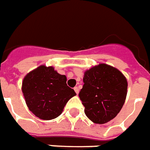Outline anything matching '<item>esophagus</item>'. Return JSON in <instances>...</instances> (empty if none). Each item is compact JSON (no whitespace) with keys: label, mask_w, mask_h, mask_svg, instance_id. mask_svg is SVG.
Instances as JSON below:
<instances>
[{"label":"esophagus","mask_w":150,"mask_h":150,"mask_svg":"<svg viewBox=\"0 0 150 150\" xmlns=\"http://www.w3.org/2000/svg\"><path fill=\"white\" fill-rule=\"evenodd\" d=\"M74 90H75V93H76V94L78 95V94H79V89L78 87H75V88H74Z\"/></svg>","instance_id":"34e87169"}]
</instances>
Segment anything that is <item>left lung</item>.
I'll return each mask as SVG.
<instances>
[{"instance_id": "left-lung-1", "label": "left lung", "mask_w": 150, "mask_h": 150, "mask_svg": "<svg viewBox=\"0 0 150 150\" xmlns=\"http://www.w3.org/2000/svg\"><path fill=\"white\" fill-rule=\"evenodd\" d=\"M79 97L86 116L94 123L104 124L121 110L127 93L126 77L117 68L100 63L87 70Z\"/></svg>"}]
</instances>
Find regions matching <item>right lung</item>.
Listing matches in <instances>:
<instances>
[{
  "instance_id": "right-lung-1",
  "label": "right lung",
  "mask_w": 150,
  "mask_h": 150,
  "mask_svg": "<svg viewBox=\"0 0 150 150\" xmlns=\"http://www.w3.org/2000/svg\"><path fill=\"white\" fill-rule=\"evenodd\" d=\"M22 92L29 110L43 120L56 119L76 95L67 84V76L53 67L41 65L25 75Z\"/></svg>"
}]
</instances>
